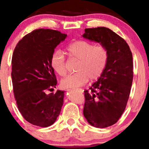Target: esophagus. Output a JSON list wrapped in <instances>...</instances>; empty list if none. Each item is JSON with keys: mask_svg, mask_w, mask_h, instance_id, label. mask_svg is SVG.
Segmentation results:
<instances>
[{"mask_svg": "<svg viewBox=\"0 0 149 149\" xmlns=\"http://www.w3.org/2000/svg\"><path fill=\"white\" fill-rule=\"evenodd\" d=\"M79 90H80V91H81V92H83V91H82V89H79Z\"/></svg>", "mask_w": 149, "mask_h": 149, "instance_id": "esophagus-1", "label": "esophagus"}]
</instances>
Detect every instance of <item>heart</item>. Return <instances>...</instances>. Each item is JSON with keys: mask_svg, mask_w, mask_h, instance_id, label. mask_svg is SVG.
Segmentation results:
<instances>
[{"mask_svg": "<svg viewBox=\"0 0 149 149\" xmlns=\"http://www.w3.org/2000/svg\"><path fill=\"white\" fill-rule=\"evenodd\" d=\"M70 58L79 60L76 66V73L69 75L61 81L65 88H75L84 86L88 79H98L103 73L109 58L108 50L103 45H94L84 40H78L70 43L67 47ZM50 65L59 76L66 74L65 61L62 52L55 50L50 58Z\"/></svg>", "mask_w": 149, "mask_h": 149, "instance_id": "obj_1", "label": "heart"}]
</instances>
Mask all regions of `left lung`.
Returning <instances> with one entry per match:
<instances>
[{
  "mask_svg": "<svg viewBox=\"0 0 149 149\" xmlns=\"http://www.w3.org/2000/svg\"><path fill=\"white\" fill-rule=\"evenodd\" d=\"M82 37L104 46L109 53L102 76L89 91H84V117L91 125L104 128L116 123L125 109L133 82V55L127 42L108 28L85 29Z\"/></svg>",
  "mask_w": 149,
  "mask_h": 149,
  "instance_id": "left-lung-1",
  "label": "left lung"
}]
</instances>
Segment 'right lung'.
<instances>
[{
    "label": "right lung",
    "instance_id": "right-lung-1",
    "mask_svg": "<svg viewBox=\"0 0 149 149\" xmlns=\"http://www.w3.org/2000/svg\"><path fill=\"white\" fill-rule=\"evenodd\" d=\"M67 34L52 29H36L24 37L12 57L11 79L18 109L25 120L45 127L56 121L65 91L46 94L57 84L50 58Z\"/></svg>",
    "mask_w": 149,
    "mask_h": 149
}]
</instances>
